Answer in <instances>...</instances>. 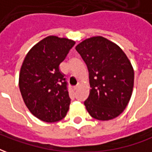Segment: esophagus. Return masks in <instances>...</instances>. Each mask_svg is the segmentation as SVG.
Here are the masks:
<instances>
[{"instance_id":"1","label":"esophagus","mask_w":152,"mask_h":152,"mask_svg":"<svg viewBox=\"0 0 152 152\" xmlns=\"http://www.w3.org/2000/svg\"><path fill=\"white\" fill-rule=\"evenodd\" d=\"M79 87H80V85H79V84H78V85H77V86H74V87H73V89H74V90H76V89H78V88H79Z\"/></svg>"}]
</instances>
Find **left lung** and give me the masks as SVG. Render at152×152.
Segmentation results:
<instances>
[{
    "label": "left lung",
    "mask_w": 152,
    "mask_h": 152,
    "mask_svg": "<svg viewBox=\"0 0 152 152\" xmlns=\"http://www.w3.org/2000/svg\"><path fill=\"white\" fill-rule=\"evenodd\" d=\"M89 70L90 91L84 104L89 115L109 121L121 115L130 100L134 68L124 51L102 37L83 40L76 47Z\"/></svg>",
    "instance_id": "left-lung-1"
}]
</instances>
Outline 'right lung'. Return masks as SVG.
Returning a JSON list of instances; mask_svg holds the SVG:
<instances>
[{
  "mask_svg": "<svg viewBox=\"0 0 152 152\" xmlns=\"http://www.w3.org/2000/svg\"><path fill=\"white\" fill-rule=\"evenodd\" d=\"M75 44L50 36L35 45L23 60L19 89L28 110L40 121L52 123L66 116L71 99L59 65Z\"/></svg>",
  "mask_w": 152,
  "mask_h": 152,
  "instance_id": "add662e5",
  "label": "right lung"
}]
</instances>
